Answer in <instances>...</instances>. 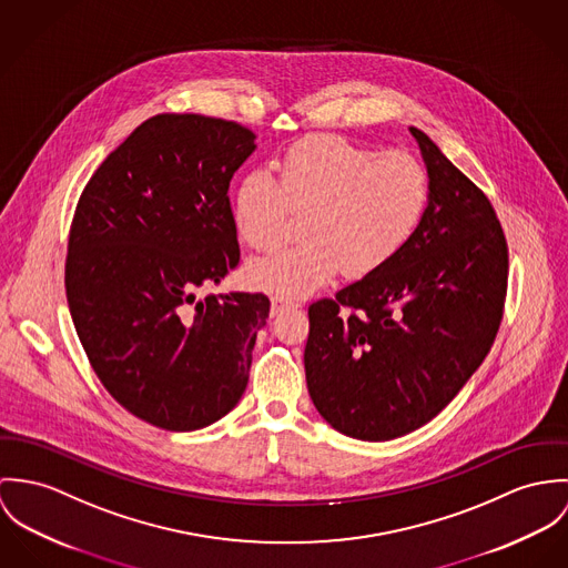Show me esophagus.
Masks as SVG:
<instances>
[{"label": "esophagus", "mask_w": 568, "mask_h": 568, "mask_svg": "<svg viewBox=\"0 0 568 568\" xmlns=\"http://www.w3.org/2000/svg\"><path fill=\"white\" fill-rule=\"evenodd\" d=\"M270 303H272V310H270L272 317H274V315L283 314V312H290V310H296V307H298V303H294V301H287V298H281V296H274Z\"/></svg>", "instance_id": "1"}]
</instances>
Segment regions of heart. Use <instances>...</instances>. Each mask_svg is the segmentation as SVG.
Wrapping results in <instances>:
<instances>
[{"instance_id": "b5f03b06", "label": "heart", "mask_w": 568, "mask_h": 568, "mask_svg": "<svg viewBox=\"0 0 568 568\" xmlns=\"http://www.w3.org/2000/svg\"><path fill=\"white\" fill-rule=\"evenodd\" d=\"M432 197L427 168L407 152H383L335 134H310L276 163V181L248 172L233 195L237 235L253 251L274 248L292 213L305 215V244L254 258L248 283L281 298H303L339 270L375 274L420 226Z\"/></svg>"}]
</instances>
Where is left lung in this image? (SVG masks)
<instances>
[{
    "label": "left lung",
    "instance_id": "obj_1",
    "mask_svg": "<svg viewBox=\"0 0 568 568\" xmlns=\"http://www.w3.org/2000/svg\"><path fill=\"white\" fill-rule=\"evenodd\" d=\"M409 132L432 183L420 226L387 265L310 307V396L357 440H394L436 418L504 317L507 242L488 195L423 130Z\"/></svg>",
    "mask_w": 568,
    "mask_h": 568
}]
</instances>
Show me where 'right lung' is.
<instances>
[{
  "mask_svg": "<svg viewBox=\"0 0 568 568\" xmlns=\"http://www.w3.org/2000/svg\"><path fill=\"white\" fill-rule=\"evenodd\" d=\"M254 148L237 122L154 115L75 204L64 261L75 333L109 394L159 429H202L248 385L267 296L195 301V290L240 263L229 187Z\"/></svg>",
  "mask_w": 568,
  "mask_h": 568,
  "instance_id": "1",
  "label": "right lung"
}]
</instances>
